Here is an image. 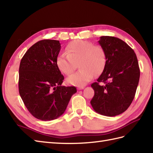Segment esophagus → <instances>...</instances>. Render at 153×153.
Segmentation results:
<instances>
[{"mask_svg":"<svg viewBox=\"0 0 153 153\" xmlns=\"http://www.w3.org/2000/svg\"><path fill=\"white\" fill-rule=\"evenodd\" d=\"M84 88V86H80V87H78V89L79 90H80V89H83Z\"/></svg>","mask_w":153,"mask_h":153,"instance_id":"34e87169","label":"esophagus"}]
</instances>
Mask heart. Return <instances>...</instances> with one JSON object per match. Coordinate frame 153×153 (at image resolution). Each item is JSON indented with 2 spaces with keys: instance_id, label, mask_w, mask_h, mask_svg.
Returning <instances> with one entry per match:
<instances>
[{
  "instance_id": "obj_1",
  "label": "heart",
  "mask_w": 153,
  "mask_h": 153,
  "mask_svg": "<svg viewBox=\"0 0 153 153\" xmlns=\"http://www.w3.org/2000/svg\"><path fill=\"white\" fill-rule=\"evenodd\" d=\"M66 53L59 54L56 59L59 69L69 75L76 69L79 62V71L69 76L67 82L76 86H83L94 78L95 73L102 72L106 65V53L100 45H94L88 41L74 40L65 48Z\"/></svg>"
}]
</instances>
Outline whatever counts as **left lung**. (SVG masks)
I'll return each mask as SVG.
<instances>
[{
    "label": "left lung",
    "instance_id": "obj_1",
    "mask_svg": "<svg viewBox=\"0 0 153 153\" xmlns=\"http://www.w3.org/2000/svg\"><path fill=\"white\" fill-rule=\"evenodd\" d=\"M99 43L105 51L106 65L96 82L91 85L95 95L90 103L96 112L113 117L123 113L131 105L140 71L134 51L123 40L101 36Z\"/></svg>",
    "mask_w": 153,
    "mask_h": 153
}]
</instances>
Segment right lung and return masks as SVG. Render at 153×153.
Segmentation results:
<instances>
[{"label": "right lung", "instance_id": "1", "mask_svg": "<svg viewBox=\"0 0 153 153\" xmlns=\"http://www.w3.org/2000/svg\"><path fill=\"white\" fill-rule=\"evenodd\" d=\"M60 48L58 40H41L29 48L21 60L20 96L29 112L42 121L61 116L76 92L74 86L61 85L64 76L56 64Z\"/></svg>", "mask_w": 153, "mask_h": 153}]
</instances>
